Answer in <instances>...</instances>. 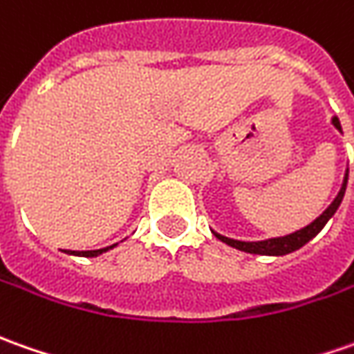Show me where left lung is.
I'll use <instances>...</instances> for the list:
<instances>
[{
	"instance_id": "obj_1",
	"label": "left lung",
	"mask_w": 354,
	"mask_h": 354,
	"mask_svg": "<svg viewBox=\"0 0 354 354\" xmlns=\"http://www.w3.org/2000/svg\"><path fill=\"white\" fill-rule=\"evenodd\" d=\"M333 125H335L339 131H341V123H339V119L333 117ZM347 180H348V170L347 174H345V182H343V188L339 189V194H337V198L333 200V203L323 212L313 223H310L308 227H304V229H299L296 233H292V235H286V237H276V239H268V241H259V243H245V241H235V239H229L223 237V235H219V233H214L215 237L219 239V241H223L225 245L229 247H233V249L239 250H245V252H250V254H270V257H280V254H288V252H292V250H298L299 247H304L308 241L315 237L319 231H322L325 223L333 217V214L337 212V207L341 205V201H343V196H345V188H347Z\"/></svg>"
}]
</instances>
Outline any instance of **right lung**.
I'll return each mask as SVG.
<instances>
[{
  "label": "right lung",
  "instance_id": "obj_1",
  "mask_svg": "<svg viewBox=\"0 0 354 354\" xmlns=\"http://www.w3.org/2000/svg\"><path fill=\"white\" fill-rule=\"evenodd\" d=\"M115 247V245H113ZM104 250L107 249H97V250H78V252H72V254H78V257H97V254H102Z\"/></svg>",
  "mask_w": 354,
  "mask_h": 354
}]
</instances>
